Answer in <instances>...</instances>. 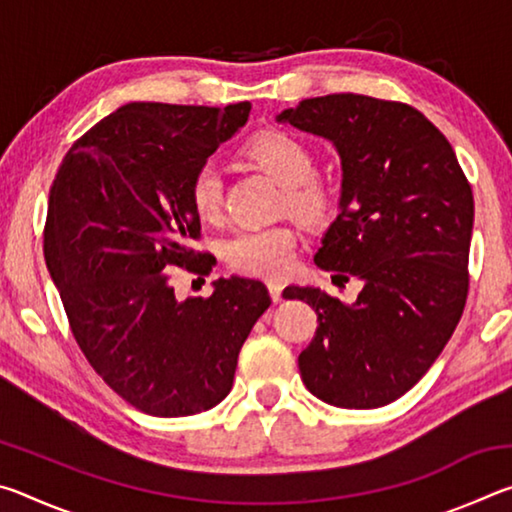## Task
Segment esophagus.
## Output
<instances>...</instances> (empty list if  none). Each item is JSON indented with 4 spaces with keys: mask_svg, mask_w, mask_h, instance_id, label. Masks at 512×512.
Returning a JSON list of instances; mask_svg holds the SVG:
<instances>
[{
    "mask_svg": "<svg viewBox=\"0 0 512 512\" xmlns=\"http://www.w3.org/2000/svg\"><path fill=\"white\" fill-rule=\"evenodd\" d=\"M282 291H284V284H280V282H268V293H271L273 302H280V300H282Z\"/></svg>",
    "mask_w": 512,
    "mask_h": 512,
    "instance_id": "34e87169",
    "label": "esophagus"
}]
</instances>
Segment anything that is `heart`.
<instances>
[{
    "mask_svg": "<svg viewBox=\"0 0 512 512\" xmlns=\"http://www.w3.org/2000/svg\"><path fill=\"white\" fill-rule=\"evenodd\" d=\"M246 155L259 169L284 187V207L305 225L325 223L334 212V192L316 176V158L309 146L284 131L253 137ZM189 203L203 221H214L223 207V173L214 162H205L189 180ZM230 268L246 275L280 277L291 268L296 255V232L289 225L244 228L221 246Z\"/></svg>",
    "mask_w": 512,
    "mask_h": 512,
    "instance_id": "1",
    "label": "heart"
}]
</instances>
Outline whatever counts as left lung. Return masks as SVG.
<instances>
[{
  "label": "left lung",
  "instance_id": "8db88e82",
  "mask_svg": "<svg viewBox=\"0 0 512 512\" xmlns=\"http://www.w3.org/2000/svg\"><path fill=\"white\" fill-rule=\"evenodd\" d=\"M277 121L339 151L341 212L314 262L363 282L352 305L314 287L289 291L318 314L298 357L302 381L341 409L391 404L418 384L463 316L472 187L447 137L409 103L327 94Z\"/></svg>",
  "mask_w": 512,
  "mask_h": 512
}]
</instances>
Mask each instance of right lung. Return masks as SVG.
I'll list each match as a JSON object with an SVG mask.
<instances>
[{
	"mask_svg": "<svg viewBox=\"0 0 512 512\" xmlns=\"http://www.w3.org/2000/svg\"><path fill=\"white\" fill-rule=\"evenodd\" d=\"M250 103H126L72 144L49 192L45 259L72 334L97 375L158 418L212 409L271 305L262 282L216 280L178 300L171 268L212 271L189 241V180L246 124Z\"/></svg>",
	"mask_w": 512,
	"mask_h": 512,
	"instance_id": "right-lung-1",
	"label": "right lung"
}]
</instances>
